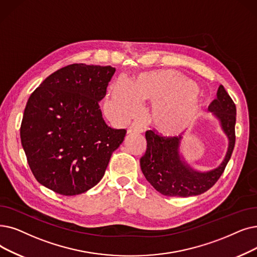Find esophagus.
<instances>
[{
	"label": "esophagus",
	"mask_w": 257,
	"mask_h": 257,
	"mask_svg": "<svg viewBox=\"0 0 257 257\" xmlns=\"http://www.w3.org/2000/svg\"><path fill=\"white\" fill-rule=\"evenodd\" d=\"M142 129L137 126H131L127 129V135H132V133H141Z\"/></svg>",
	"instance_id": "obj_1"
}]
</instances>
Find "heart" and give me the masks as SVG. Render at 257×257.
Returning a JSON list of instances; mask_svg holds the SVG:
<instances>
[{
	"label": "heart",
	"mask_w": 257,
	"mask_h": 257,
	"mask_svg": "<svg viewBox=\"0 0 257 257\" xmlns=\"http://www.w3.org/2000/svg\"><path fill=\"white\" fill-rule=\"evenodd\" d=\"M141 102L151 103L149 122L165 137L181 135L193 125L202 111L197 84L174 70L142 72L132 82L119 76L111 84L105 112L117 122H127L141 111Z\"/></svg>",
	"instance_id": "1"
}]
</instances>
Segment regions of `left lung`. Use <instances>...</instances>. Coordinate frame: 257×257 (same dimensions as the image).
I'll list each match as a JSON object with an SVG mask.
<instances>
[{
	"label": "left lung",
	"mask_w": 257,
	"mask_h": 257,
	"mask_svg": "<svg viewBox=\"0 0 257 257\" xmlns=\"http://www.w3.org/2000/svg\"><path fill=\"white\" fill-rule=\"evenodd\" d=\"M208 110L218 120L228 139V149L221 163L208 171L193 169L182 153L184 137L165 138L152 130L146 131L147 149L140 160L146 180L156 191L166 196L199 195L213 186L224 172L235 145L236 107L224 86H219L217 97Z\"/></svg>",
	"instance_id": "obj_1"
}]
</instances>
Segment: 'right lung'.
<instances>
[{"label":"right lung","instance_id":"1","mask_svg":"<svg viewBox=\"0 0 257 257\" xmlns=\"http://www.w3.org/2000/svg\"><path fill=\"white\" fill-rule=\"evenodd\" d=\"M114 72L111 66L72 64L46 77L29 96L21 142L44 187L70 196L103 178L126 135L109 127L99 109Z\"/></svg>","mask_w":257,"mask_h":257}]
</instances>
